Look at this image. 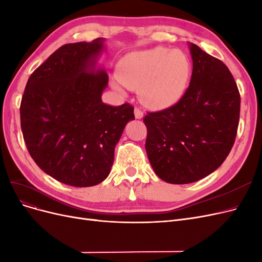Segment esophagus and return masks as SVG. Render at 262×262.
I'll use <instances>...</instances> for the list:
<instances>
[{"label":"esophagus","instance_id":"obj_1","mask_svg":"<svg viewBox=\"0 0 262 262\" xmlns=\"http://www.w3.org/2000/svg\"><path fill=\"white\" fill-rule=\"evenodd\" d=\"M134 116H136L137 119H142V118L144 117V114H143V112H142L141 109L136 108V109H134Z\"/></svg>","mask_w":262,"mask_h":262}]
</instances>
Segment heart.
<instances>
[{"instance_id":"b5f03b06","label":"heart","mask_w":262,"mask_h":262,"mask_svg":"<svg viewBox=\"0 0 262 262\" xmlns=\"http://www.w3.org/2000/svg\"><path fill=\"white\" fill-rule=\"evenodd\" d=\"M191 72V62L185 52L164 47L132 52L118 70L123 85L139 90L141 101L150 109L167 108L178 101L187 90ZM114 87L123 92L120 83H114Z\"/></svg>"}]
</instances>
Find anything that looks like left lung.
<instances>
[{"instance_id": "obj_1", "label": "left lung", "mask_w": 262, "mask_h": 262, "mask_svg": "<svg viewBox=\"0 0 262 262\" xmlns=\"http://www.w3.org/2000/svg\"><path fill=\"white\" fill-rule=\"evenodd\" d=\"M192 75L173 106L148 113L145 149L162 180L190 184L209 176L226 160L239 122L241 95L221 60L189 43Z\"/></svg>"}]
</instances>
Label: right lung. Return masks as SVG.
I'll use <instances>...</instances> for the list:
<instances>
[{
  "label": "right lung",
  "instance_id": "1",
  "mask_svg": "<svg viewBox=\"0 0 262 262\" xmlns=\"http://www.w3.org/2000/svg\"><path fill=\"white\" fill-rule=\"evenodd\" d=\"M104 39L60 47L28 78L20 126L28 152L46 173L73 187L104 181L134 108L101 100L108 74L96 69Z\"/></svg>",
  "mask_w": 262,
  "mask_h": 262
}]
</instances>
